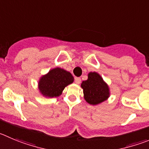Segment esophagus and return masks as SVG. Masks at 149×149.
I'll list each match as a JSON object with an SVG mask.
<instances>
[{"instance_id":"obj_1","label":"esophagus","mask_w":149,"mask_h":149,"mask_svg":"<svg viewBox=\"0 0 149 149\" xmlns=\"http://www.w3.org/2000/svg\"><path fill=\"white\" fill-rule=\"evenodd\" d=\"M75 82L78 84H80V83H81V78H79V77L75 78Z\"/></svg>"}]
</instances>
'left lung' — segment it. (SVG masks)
Here are the masks:
<instances>
[{
    "label": "left lung",
    "instance_id": "left-lung-1",
    "mask_svg": "<svg viewBox=\"0 0 149 149\" xmlns=\"http://www.w3.org/2000/svg\"><path fill=\"white\" fill-rule=\"evenodd\" d=\"M81 86L83 88L84 99L93 105L103 102L109 95V87L100 75L95 72L89 73L88 79L82 81Z\"/></svg>",
    "mask_w": 149,
    "mask_h": 149
}]
</instances>
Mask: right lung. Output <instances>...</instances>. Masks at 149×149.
I'll use <instances>...</instances> for the list:
<instances>
[{
    "label": "right lung",
    "mask_w": 149,
    "mask_h": 149,
    "mask_svg": "<svg viewBox=\"0 0 149 149\" xmlns=\"http://www.w3.org/2000/svg\"><path fill=\"white\" fill-rule=\"evenodd\" d=\"M73 79L69 72L59 68H54L40 79L39 89L45 97H57L62 94L66 86L73 83Z\"/></svg>",
    "instance_id": "1"
}]
</instances>
